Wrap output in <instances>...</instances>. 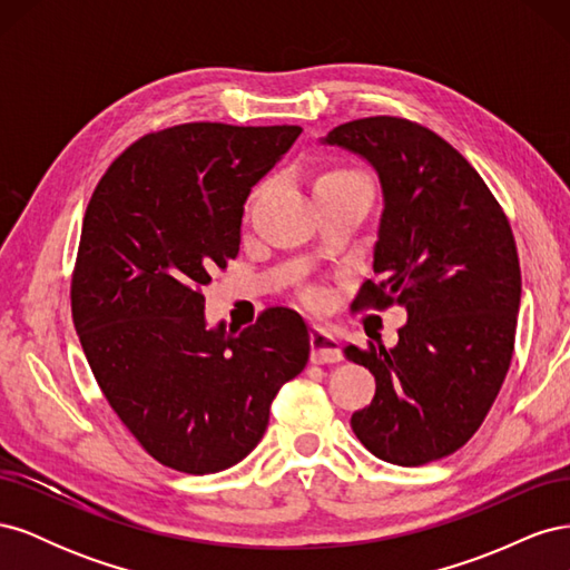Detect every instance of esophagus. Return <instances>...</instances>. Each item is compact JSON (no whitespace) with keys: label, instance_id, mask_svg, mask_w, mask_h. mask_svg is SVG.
<instances>
[{"label":"esophagus","instance_id":"esophagus-1","mask_svg":"<svg viewBox=\"0 0 570 570\" xmlns=\"http://www.w3.org/2000/svg\"><path fill=\"white\" fill-rule=\"evenodd\" d=\"M342 358L340 350V340L325 331V327H314L312 331V361L314 364H335V361Z\"/></svg>","mask_w":570,"mask_h":570}]
</instances>
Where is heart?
I'll return each mask as SVG.
<instances>
[{"instance_id": "heart-1", "label": "heart", "mask_w": 570, "mask_h": 570, "mask_svg": "<svg viewBox=\"0 0 570 570\" xmlns=\"http://www.w3.org/2000/svg\"><path fill=\"white\" fill-rule=\"evenodd\" d=\"M337 185H366V180L361 178L358 174H354V170H347V168H327V170H321V174L314 178V195L321 193V189H327V187H337ZM264 187H256L254 193L249 195L247 199V209H252L256 197L262 195Z\"/></svg>"}]
</instances>
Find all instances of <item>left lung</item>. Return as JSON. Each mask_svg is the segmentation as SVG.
<instances>
[{
	"instance_id": "8db88e82",
	"label": "left lung",
	"mask_w": 570,
	"mask_h": 570,
	"mask_svg": "<svg viewBox=\"0 0 570 570\" xmlns=\"http://www.w3.org/2000/svg\"><path fill=\"white\" fill-rule=\"evenodd\" d=\"M321 142L368 161L383 189L373 247L383 281L361 285L354 304L406 312L394 347H344L375 375L354 435L396 465L450 456L485 421L511 364L521 266L509 220L478 170L406 118L350 120Z\"/></svg>"
}]
</instances>
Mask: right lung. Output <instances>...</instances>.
<instances>
[{"mask_svg": "<svg viewBox=\"0 0 570 570\" xmlns=\"http://www.w3.org/2000/svg\"><path fill=\"white\" fill-rule=\"evenodd\" d=\"M299 126L183 124L149 132L109 166L82 218L71 312L118 419L159 463L226 471L268 425L312 337L275 306L245 331L209 327L202 287L239 252L252 187Z\"/></svg>", "mask_w": 570, "mask_h": 570, "instance_id": "obj_1", "label": "right lung"}]
</instances>
